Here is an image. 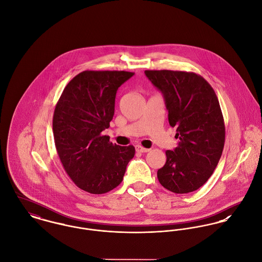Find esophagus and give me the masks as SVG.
Returning a JSON list of instances; mask_svg holds the SVG:
<instances>
[{"label":"esophagus","mask_w":262,"mask_h":262,"mask_svg":"<svg viewBox=\"0 0 262 262\" xmlns=\"http://www.w3.org/2000/svg\"><path fill=\"white\" fill-rule=\"evenodd\" d=\"M136 150L138 152H147L149 150V148H145V147H143L142 145H136Z\"/></svg>","instance_id":"1"}]
</instances>
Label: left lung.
Listing matches in <instances>:
<instances>
[{
	"label": "left lung",
	"mask_w": 262,
	"mask_h": 262,
	"mask_svg": "<svg viewBox=\"0 0 262 262\" xmlns=\"http://www.w3.org/2000/svg\"><path fill=\"white\" fill-rule=\"evenodd\" d=\"M145 74L162 92L179 139L178 146L166 151L159 182L176 194L194 192L213 174L224 147L225 125L217 95L194 72L145 70Z\"/></svg>",
	"instance_id": "left-lung-1"
}]
</instances>
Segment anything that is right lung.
<instances>
[{
	"mask_svg": "<svg viewBox=\"0 0 262 262\" xmlns=\"http://www.w3.org/2000/svg\"><path fill=\"white\" fill-rule=\"evenodd\" d=\"M135 73L86 70L64 88L53 115V135L65 172L81 190L104 194L121 183L135 146L101 133L115 115L118 88Z\"/></svg>",
	"mask_w": 262,
	"mask_h": 262,
	"instance_id": "1",
	"label": "right lung"
}]
</instances>
